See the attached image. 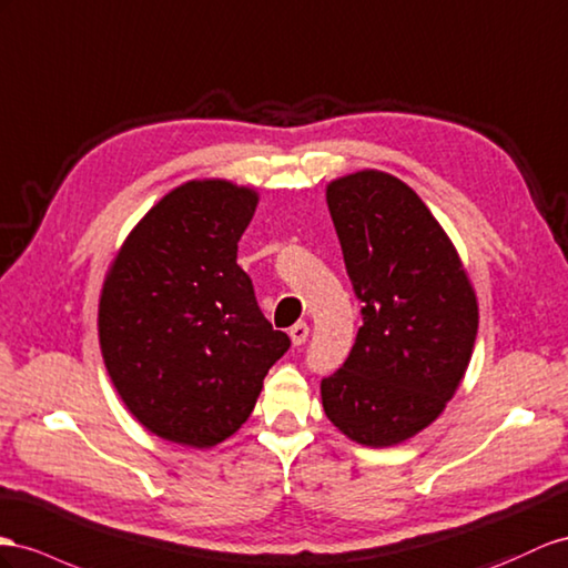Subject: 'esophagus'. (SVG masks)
I'll use <instances>...</instances> for the list:
<instances>
[{
    "label": "esophagus",
    "mask_w": 568,
    "mask_h": 568,
    "mask_svg": "<svg viewBox=\"0 0 568 568\" xmlns=\"http://www.w3.org/2000/svg\"><path fill=\"white\" fill-rule=\"evenodd\" d=\"M290 338H293L295 345H304L310 338V326L304 322H297L295 326H290Z\"/></svg>",
    "instance_id": "esophagus-1"
}]
</instances>
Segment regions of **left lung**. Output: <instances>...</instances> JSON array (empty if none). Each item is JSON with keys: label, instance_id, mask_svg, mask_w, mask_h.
Here are the masks:
<instances>
[{"label": "left lung", "instance_id": "8db88e82", "mask_svg": "<svg viewBox=\"0 0 568 568\" xmlns=\"http://www.w3.org/2000/svg\"><path fill=\"white\" fill-rule=\"evenodd\" d=\"M362 326L322 379L326 417L365 446L432 425L456 394L477 336V302L454 244L408 184L362 170L326 189Z\"/></svg>", "mask_w": 568, "mask_h": 568}]
</instances>
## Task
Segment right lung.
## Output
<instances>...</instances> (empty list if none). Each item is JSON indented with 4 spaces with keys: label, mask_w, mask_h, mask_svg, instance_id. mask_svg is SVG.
<instances>
[{
    "label": "right lung",
    "mask_w": 568,
    "mask_h": 568,
    "mask_svg": "<svg viewBox=\"0 0 568 568\" xmlns=\"http://www.w3.org/2000/svg\"><path fill=\"white\" fill-rule=\"evenodd\" d=\"M256 201L223 180L178 186L143 215L105 278L108 374L139 423L168 442L206 448L235 434L290 347L237 266Z\"/></svg>",
    "instance_id": "add662e5"
}]
</instances>
